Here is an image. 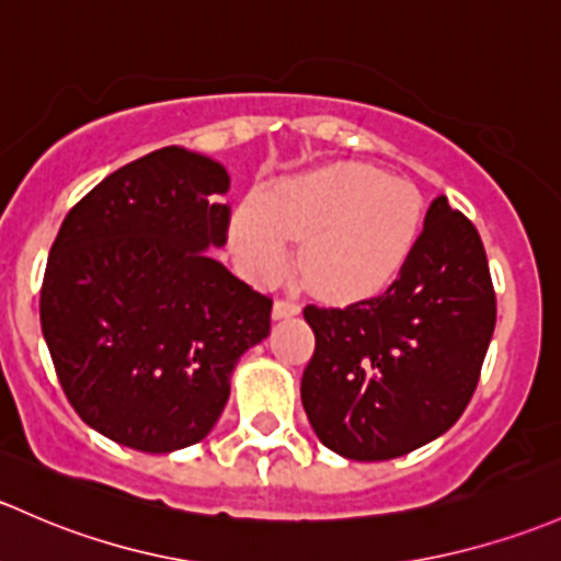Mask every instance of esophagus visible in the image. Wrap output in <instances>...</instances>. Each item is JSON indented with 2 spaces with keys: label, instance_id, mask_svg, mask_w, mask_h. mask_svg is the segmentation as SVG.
<instances>
[{
  "label": "esophagus",
  "instance_id": "34e87169",
  "mask_svg": "<svg viewBox=\"0 0 561 561\" xmlns=\"http://www.w3.org/2000/svg\"><path fill=\"white\" fill-rule=\"evenodd\" d=\"M300 314V306L296 304V300H276L274 304V320H287V317H296Z\"/></svg>",
  "mask_w": 561,
  "mask_h": 561
}]
</instances>
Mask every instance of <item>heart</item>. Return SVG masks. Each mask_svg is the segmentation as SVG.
<instances>
[{"label":"heart","mask_w":561,"mask_h":561,"mask_svg":"<svg viewBox=\"0 0 561 561\" xmlns=\"http://www.w3.org/2000/svg\"><path fill=\"white\" fill-rule=\"evenodd\" d=\"M422 228V198L411 182L365 163H333L279 182L265 204L233 217V250L255 279H276L300 241L306 285L333 300L385 290L403 271Z\"/></svg>","instance_id":"obj_1"}]
</instances>
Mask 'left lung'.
Segmentation results:
<instances>
[{"label":"left lung","instance_id":"left-lung-1","mask_svg":"<svg viewBox=\"0 0 561 561\" xmlns=\"http://www.w3.org/2000/svg\"><path fill=\"white\" fill-rule=\"evenodd\" d=\"M304 317L317 344L300 400L317 438L357 462L403 457L444 435L479 385L497 320L481 236L438 196L385 296Z\"/></svg>","mask_w":561,"mask_h":561}]
</instances>
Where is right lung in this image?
Here are the masks:
<instances>
[{
    "label": "right lung",
    "mask_w": 561,
    "mask_h": 561,
    "mask_svg": "<svg viewBox=\"0 0 561 561\" xmlns=\"http://www.w3.org/2000/svg\"><path fill=\"white\" fill-rule=\"evenodd\" d=\"M226 167L161 147L104 176L61 222L39 320L64 394L115 444L169 454L209 435L271 298L206 250L228 239Z\"/></svg>",
    "instance_id": "add662e5"
}]
</instances>
